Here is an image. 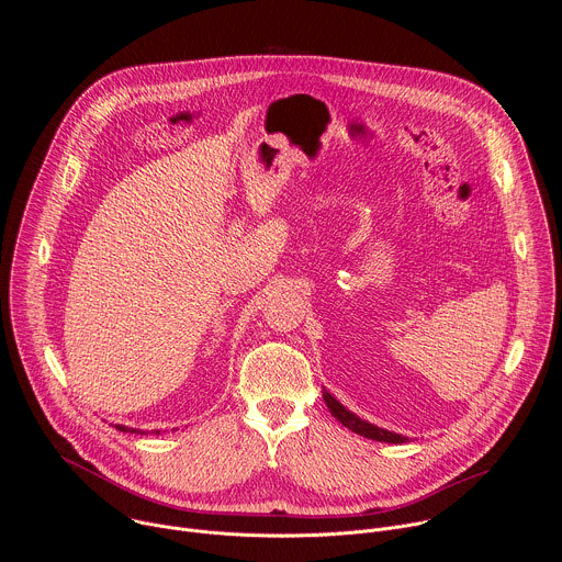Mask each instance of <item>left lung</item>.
<instances>
[{
    "mask_svg": "<svg viewBox=\"0 0 562 562\" xmlns=\"http://www.w3.org/2000/svg\"><path fill=\"white\" fill-rule=\"evenodd\" d=\"M323 397H325V403H327L331 416H334L338 423H342L347 429H351L353 434L364 436V438H371V440H378V442H393V445H400V442L407 440L405 436L386 431V429H380V427H375V425H371V423L358 418L356 414H351L349 409H345L329 391H323Z\"/></svg>",
    "mask_w": 562,
    "mask_h": 562,
    "instance_id": "left-lung-1",
    "label": "left lung"
}]
</instances>
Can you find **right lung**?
<instances>
[{
  "instance_id": "1",
  "label": "right lung",
  "mask_w": 562,
  "mask_h": 562,
  "mask_svg": "<svg viewBox=\"0 0 562 562\" xmlns=\"http://www.w3.org/2000/svg\"><path fill=\"white\" fill-rule=\"evenodd\" d=\"M115 429L126 431V434H135V431H137V429H131V427H124V425H115ZM137 434H144V431H137ZM155 434H159V431H155Z\"/></svg>"
}]
</instances>
